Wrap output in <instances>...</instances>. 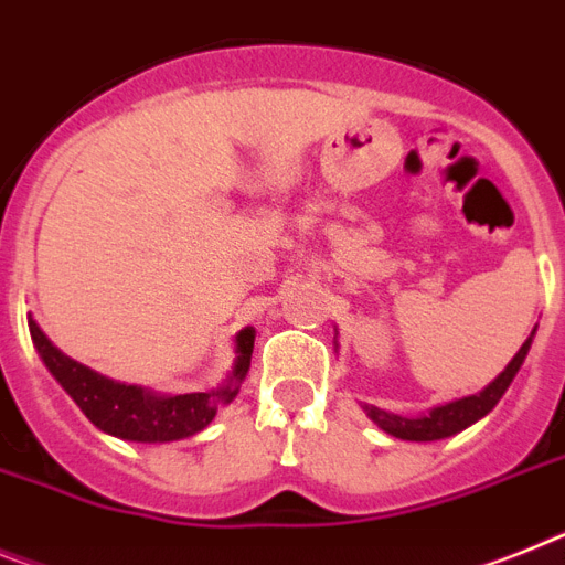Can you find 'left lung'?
I'll use <instances>...</instances> for the list:
<instances>
[{
    "label": "left lung",
    "mask_w": 565,
    "mask_h": 565,
    "mask_svg": "<svg viewBox=\"0 0 565 565\" xmlns=\"http://www.w3.org/2000/svg\"><path fill=\"white\" fill-rule=\"evenodd\" d=\"M534 337V331H532ZM532 337L520 345V351L514 354V360L505 365V371L500 374L489 388H483L480 394H471V397L455 399V403H446V406L434 408L426 417H399V414L383 412V408L365 406L369 417L377 423L383 431H388L392 437H399V440H414V443H428V440H443V437H451V434L469 428L471 423H477L480 417L498 406L500 397L505 394V388L512 385L514 374L523 365L525 354H529V345H532Z\"/></svg>",
    "instance_id": "left-lung-1"
}]
</instances>
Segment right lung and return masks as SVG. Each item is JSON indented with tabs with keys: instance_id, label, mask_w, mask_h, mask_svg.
Returning <instances> with one entry per match:
<instances>
[{
	"instance_id": "add662e5",
	"label": "right lung",
	"mask_w": 565,
	"mask_h": 565,
	"mask_svg": "<svg viewBox=\"0 0 565 565\" xmlns=\"http://www.w3.org/2000/svg\"><path fill=\"white\" fill-rule=\"evenodd\" d=\"M31 340L45 360L47 371L60 380V385L74 397L82 414L94 423L96 428L122 437L134 443H171L191 437L202 431L216 417L220 406L231 403L239 392V383L248 374L250 351H254V329H245L236 334V365L228 385L216 392H194V394H151L139 385L114 383V380L99 377L96 371L74 363L71 356L53 349L51 340L40 331V326L28 317Z\"/></svg>"
}]
</instances>
